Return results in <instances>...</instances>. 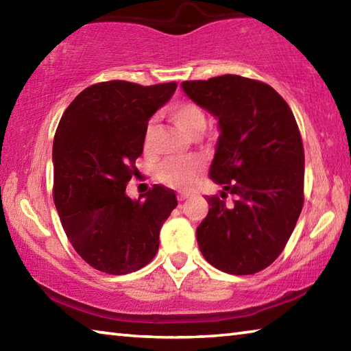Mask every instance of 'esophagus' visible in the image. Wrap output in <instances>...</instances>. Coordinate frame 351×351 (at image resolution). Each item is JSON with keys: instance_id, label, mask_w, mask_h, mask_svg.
I'll return each mask as SVG.
<instances>
[{"instance_id": "1", "label": "esophagus", "mask_w": 351, "mask_h": 351, "mask_svg": "<svg viewBox=\"0 0 351 351\" xmlns=\"http://www.w3.org/2000/svg\"><path fill=\"white\" fill-rule=\"evenodd\" d=\"M189 197H190V193H187V192H181V193H178V199H180V201L187 199Z\"/></svg>"}]
</instances>
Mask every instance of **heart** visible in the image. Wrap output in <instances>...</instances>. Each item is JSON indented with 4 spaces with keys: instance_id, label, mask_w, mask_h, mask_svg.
<instances>
[{
    "instance_id": "obj_1",
    "label": "heart",
    "mask_w": 351,
    "mask_h": 351,
    "mask_svg": "<svg viewBox=\"0 0 351 351\" xmlns=\"http://www.w3.org/2000/svg\"><path fill=\"white\" fill-rule=\"evenodd\" d=\"M169 116L175 125L186 133L189 138L193 134L203 133L207 123V116L203 106L193 102V100H182L171 106ZM153 125H148L144 138L145 150H148L152 142ZM204 171V161L199 156H189L181 159H167L161 162L154 170V176L159 182L175 189H189L192 187L199 175Z\"/></svg>"
}]
</instances>
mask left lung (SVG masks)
Returning a JSON list of instances; mask_svg holds the SVG:
<instances>
[{
    "instance_id": "obj_1",
    "label": "left lung",
    "mask_w": 351,
    "mask_h": 351,
    "mask_svg": "<svg viewBox=\"0 0 351 351\" xmlns=\"http://www.w3.org/2000/svg\"><path fill=\"white\" fill-rule=\"evenodd\" d=\"M182 90L221 128L209 175L223 192L206 198L199 251L228 274L263 271L287 246L304 207L305 153L293 111L268 83L241 75L187 80Z\"/></svg>"
}]
</instances>
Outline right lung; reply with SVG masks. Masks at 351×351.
<instances>
[{
    "label": "right lung",
    "instance_id": "obj_1",
    "mask_svg": "<svg viewBox=\"0 0 351 351\" xmlns=\"http://www.w3.org/2000/svg\"><path fill=\"white\" fill-rule=\"evenodd\" d=\"M176 85L100 82L83 90L58 122L52 195L69 243L94 269L128 274L158 252L159 230L178 206L175 192L153 186L145 199L133 201L125 189L139 173L148 119Z\"/></svg>",
    "mask_w": 351,
    "mask_h": 351
}]
</instances>
